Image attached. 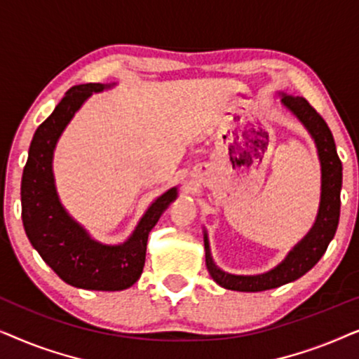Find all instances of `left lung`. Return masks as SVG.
<instances>
[{
  "mask_svg": "<svg viewBox=\"0 0 359 359\" xmlns=\"http://www.w3.org/2000/svg\"><path fill=\"white\" fill-rule=\"evenodd\" d=\"M281 104L296 116V119L306 127L317 147L320 161V203L316 222L301 242L294 245L291 252L281 263L262 274H232L220 269L210 255L209 237L204 229L205 266L220 287L240 292H259L292 283L304 276L309 269L316 266L328 243L335 237L338 219H340V191H341V161L337 155L335 140L327 122L317 114V111L301 96H291L279 93Z\"/></svg>",
  "mask_w": 359,
  "mask_h": 359,
  "instance_id": "left-lung-1",
  "label": "left lung"
}]
</instances>
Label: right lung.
Returning <instances> with one entry per match:
<instances>
[{
	"label": "right lung",
	"instance_id": "1",
	"mask_svg": "<svg viewBox=\"0 0 359 359\" xmlns=\"http://www.w3.org/2000/svg\"><path fill=\"white\" fill-rule=\"evenodd\" d=\"M112 85L86 83L67 91L41 126L29 147L21 181L22 224L29 242L43 262L70 286L88 291H122L139 281L145 264L147 240L160 215L178 198V188L158 196L142 215L126 242H97L68 214L58 198L53 178V151L73 116L93 93Z\"/></svg>",
	"mask_w": 359,
	"mask_h": 359
}]
</instances>
